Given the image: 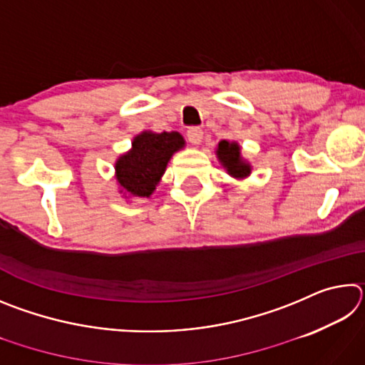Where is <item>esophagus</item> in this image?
Wrapping results in <instances>:
<instances>
[{
  "mask_svg": "<svg viewBox=\"0 0 365 365\" xmlns=\"http://www.w3.org/2000/svg\"><path fill=\"white\" fill-rule=\"evenodd\" d=\"M187 137L190 140V143L200 145L201 140H202V130L200 127H190L187 130Z\"/></svg>",
  "mask_w": 365,
  "mask_h": 365,
  "instance_id": "1",
  "label": "esophagus"
}]
</instances>
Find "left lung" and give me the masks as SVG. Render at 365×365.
Wrapping results in <instances>:
<instances>
[{
	"mask_svg": "<svg viewBox=\"0 0 365 365\" xmlns=\"http://www.w3.org/2000/svg\"><path fill=\"white\" fill-rule=\"evenodd\" d=\"M217 156L224 168L228 170V174L233 177H246L250 175L251 168L245 163L240 156V146L237 143L222 140L217 148Z\"/></svg>",
	"mask_w": 365,
	"mask_h": 365,
	"instance_id": "obj_1",
	"label": "left lung"
}]
</instances>
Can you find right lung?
I'll return each mask as SVG.
<instances>
[{"label":"right lung","instance_id":"1","mask_svg":"<svg viewBox=\"0 0 365 365\" xmlns=\"http://www.w3.org/2000/svg\"><path fill=\"white\" fill-rule=\"evenodd\" d=\"M185 145L180 133L143 132L133 140L132 150L115 163L120 187L133 196H150L163 177L172 154Z\"/></svg>","mask_w":365,"mask_h":365}]
</instances>
